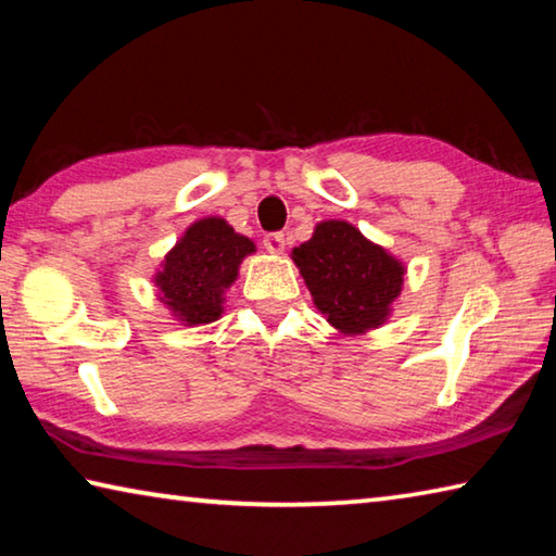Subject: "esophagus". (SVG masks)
Instances as JSON below:
<instances>
[{
	"instance_id": "34e87169",
	"label": "esophagus",
	"mask_w": 556,
	"mask_h": 556,
	"mask_svg": "<svg viewBox=\"0 0 556 556\" xmlns=\"http://www.w3.org/2000/svg\"><path fill=\"white\" fill-rule=\"evenodd\" d=\"M262 242H265V248H267V252H271V255H281V252H285V244H287L285 232H267Z\"/></svg>"
}]
</instances>
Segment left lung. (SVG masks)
Here are the masks:
<instances>
[{
    "mask_svg": "<svg viewBox=\"0 0 556 556\" xmlns=\"http://www.w3.org/2000/svg\"><path fill=\"white\" fill-rule=\"evenodd\" d=\"M318 312L343 333L384 324L400 296L404 267L345 220L318 223L314 238L291 252Z\"/></svg>",
    "mask_w": 556,
    "mask_h": 556,
    "instance_id": "left-lung-1",
    "label": "left lung"
}]
</instances>
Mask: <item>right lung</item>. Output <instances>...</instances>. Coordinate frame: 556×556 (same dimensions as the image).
I'll list each match as a JSON object with an SVG mask.
<instances>
[{
  "mask_svg": "<svg viewBox=\"0 0 556 556\" xmlns=\"http://www.w3.org/2000/svg\"><path fill=\"white\" fill-rule=\"evenodd\" d=\"M250 252H255L252 240L225 220L193 223L154 279L162 301L188 326L215 321L223 314V291L238 277L240 262Z\"/></svg>",
  "mask_w": 556,
  "mask_h": 556,
  "instance_id": "obj_1",
  "label": "right lung"
}]
</instances>
